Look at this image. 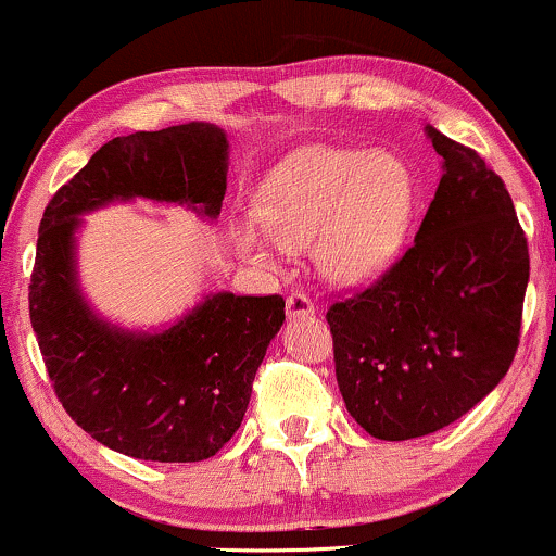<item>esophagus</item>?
Listing matches in <instances>:
<instances>
[{"label":"esophagus","mask_w":556,"mask_h":556,"mask_svg":"<svg viewBox=\"0 0 556 556\" xmlns=\"http://www.w3.org/2000/svg\"><path fill=\"white\" fill-rule=\"evenodd\" d=\"M286 315L289 317H309L315 315V302H312L309 296L302 291L291 293L289 299H286Z\"/></svg>","instance_id":"1"}]
</instances>
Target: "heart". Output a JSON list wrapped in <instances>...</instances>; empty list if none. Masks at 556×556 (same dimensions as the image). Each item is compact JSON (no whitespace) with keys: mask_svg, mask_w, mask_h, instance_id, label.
<instances>
[{"mask_svg":"<svg viewBox=\"0 0 556 556\" xmlns=\"http://www.w3.org/2000/svg\"><path fill=\"white\" fill-rule=\"evenodd\" d=\"M414 200V176L395 155L309 150L286 161L257 192L254 218L266 233L239 224L233 239L241 254L260 265H276L273 241L283 250L315 241L325 276L364 283L401 250Z\"/></svg>","mask_w":556,"mask_h":556,"instance_id":"1","label":"heart"}]
</instances>
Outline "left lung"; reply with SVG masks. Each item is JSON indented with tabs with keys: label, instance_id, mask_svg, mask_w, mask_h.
Segmentation results:
<instances>
[{
	"label": "left lung",
	"instance_id": "obj_1",
	"mask_svg": "<svg viewBox=\"0 0 556 556\" xmlns=\"http://www.w3.org/2000/svg\"><path fill=\"white\" fill-rule=\"evenodd\" d=\"M427 132L445 163L414 244L325 315L345 408L388 442L432 434L497 388L531 270L505 181L473 148Z\"/></svg>",
	"mask_w": 556,
	"mask_h": 556
}]
</instances>
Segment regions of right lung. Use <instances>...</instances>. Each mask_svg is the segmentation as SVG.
Returning a JSON list of instances; mask_svg holds the SVG:
<instances>
[{"mask_svg": "<svg viewBox=\"0 0 556 556\" xmlns=\"http://www.w3.org/2000/svg\"><path fill=\"white\" fill-rule=\"evenodd\" d=\"M226 153V135L202 122L114 137L56 189L38 226L28 302L49 382L77 427L129 458H213L241 427L286 302L278 293H213L155 336L111 328L77 291V215L111 200L150 198L187 202L215 218Z\"/></svg>", "mask_w": 556, "mask_h": 556, "instance_id": "obj_1", "label": "right lung"}]
</instances>
